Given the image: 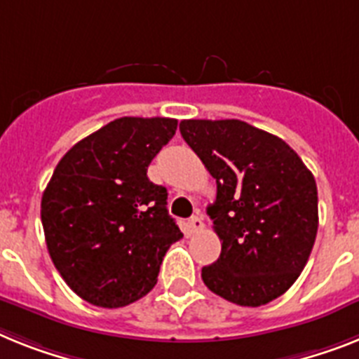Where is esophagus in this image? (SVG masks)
<instances>
[{
  "instance_id": "esophagus-1",
  "label": "esophagus",
  "mask_w": 359,
  "mask_h": 359,
  "mask_svg": "<svg viewBox=\"0 0 359 359\" xmlns=\"http://www.w3.org/2000/svg\"><path fill=\"white\" fill-rule=\"evenodd\" d=\"M188 228H189V233H197V231H201L204 228V222L203 219H201V215H194L191 219L188 221Z\"/></svg>"
}]
</instances>
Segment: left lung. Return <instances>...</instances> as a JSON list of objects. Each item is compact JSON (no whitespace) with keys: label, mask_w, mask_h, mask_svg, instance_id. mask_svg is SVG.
Wrapping results in <instances>:
<instances>
[{"label":"left lung","mask_w":359,"mask_h":359,"mask_svg":"<svg viewBox=\"0 0 359 359\" xmlns=\"http://www.w3.org/2000/svg\"><path fill=\"white\" fill-rule=\"evenodd\" d=\"M179 128L217 180L208 215L222 248L203 268L204 285L236 305H266L294 285L314 246V175L285 140L241 120H182Z\"/></svg>","instance_id":"obj_1"}]
</instances>
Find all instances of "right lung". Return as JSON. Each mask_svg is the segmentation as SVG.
Instances as JSON below:
<instances>
[{
    "label": "right lung",
    "instance_id": "1",
    "mask_svg": "<svg viewBox=\"0 0 359 359\" xmlns=\"http://www.w3.org/2000/svg\"><path fill=\"white\" fill-rule=\"evenodd\" d=\"M177 131L175 118H116L58 162L41 197L54 266L74 294L104 309L144 297L182 231L147 165Z\"/></svg>",
    "mask_w": 359,
    "mask_h": 359
}]
</instances>
